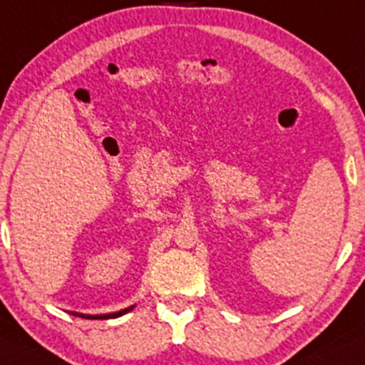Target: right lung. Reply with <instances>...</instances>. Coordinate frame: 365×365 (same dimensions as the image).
Here are the masks:
<instances>
[{
  "mask_svg": "<svg viewBox=\"0 0 365 365\" xmlns=\"http://www.w3.org/2000/svg\"><path fill=\"white\" fill-rule=\"evenodd\" d=\"M133 309H134V306H129V308L117 311V313H108V314H83V313H73V314L81 316V318H86V319H108V318H118V316L129 313V311H133Z\"/></svg>",
  "mask_w": 365,
  "mask_h": 365,
  "instance_id": "right-lung-1",
  "label": "right lung"
}]
</instances>
